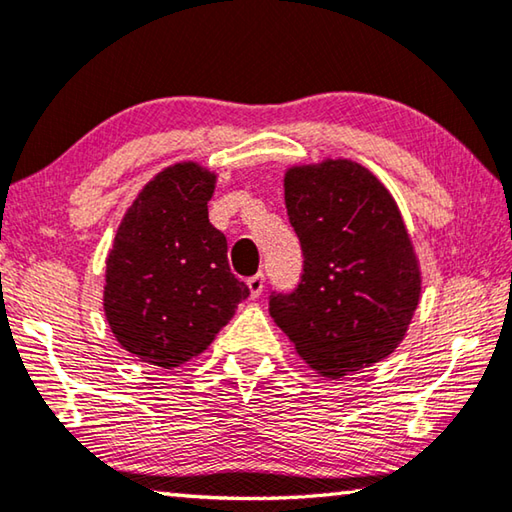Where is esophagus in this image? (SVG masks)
<instances>
[{"mask_svg": "<svg viewBox=\"0 0 512 512\" xmlns=\"http://www.w3.org/2000/svg\"><path fill=\"white\" fill-rule=\"evenodd\" d=\"M248 289H250V298H259V296H262V291H264V275L257 273V275L250 277V280H248Z\"/></svg>", "mask_w": 512, "mask_h": 512, "instance_id": "1", "label": "esophagus"}]
</instances>
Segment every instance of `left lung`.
<instances>
[{"instance_id":"obj_1","label":"left lung","mask_w":512,"mask_h":512,"mask_svg":"<svg viewBox=\"0 0 512 512\" xmlns=\"http://www.w3.org/2000/svg\"><path fill=\"white\" fill-rule=\"evenodd\" d=\"M284 203L302 246L300 284L268 311L305 363L339 379L386 359L420 302V266L397 203L352 160L291 167Z\"/></svg>"}]
</instances>
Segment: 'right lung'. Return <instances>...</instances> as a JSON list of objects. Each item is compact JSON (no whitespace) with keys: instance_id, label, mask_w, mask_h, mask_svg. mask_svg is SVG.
I'll return each instance as SVG.
<instances>
[{"instance_id":"obj_1","label":"right lung","mask_w":512,"mask_h":512,"mask_svg":"<svg viewBox=\"0 0 512 512\" xmlns=\"http://www.w3.org/2000/svg\"><path fill=\"white\" fill-rule=\"evenodd\" d=\"M216 176L178 162L146 185L106 259L103 311L121 348L160 368L198 357L235 316L248 287L207 219Z\"/></svg>"}]
</instances>
